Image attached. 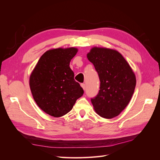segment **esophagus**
I'll return each instance as SVG.
<instances>
[{"instance_id": "1", "label": "esophagus", "mask_w": 160, "mask_h": 160, "mask_svg": "<svg viewBox=\"0 0 160 160\" xmlns=\"http://www.w3.org/2000/svg\"><path fill=\"white\" fill-rule=\"evenodd\" d=\"M81 88L85 90V85L84 83H81Z\"/></svg>"}]
</instances>
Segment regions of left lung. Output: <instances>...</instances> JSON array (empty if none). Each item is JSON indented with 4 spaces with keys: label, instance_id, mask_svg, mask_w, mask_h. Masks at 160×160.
<instances>
[{
    "label": "left lung",
    "instance_id": "1",
    "mask_svg": "<svg viewBox=\"0 0 160 160\" xmlns=\"http://www.w3.org/2000/svg\"><path fill=\"white\" fill-rule=\"evenodd\" d=\"M98 72L100 88L91 98L95 111L101 117H116L127 107L136 85L135 75L120 53L107 48L93 47L87 55Z\"/></svg>",
    "mask_w": 160,
    "mask_h": 160
}]
</instances>
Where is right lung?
<instances>
[{"mask_svg": "<svg viewBox=\"0 0 160 160\" xmlns=\"http://www.w3.org/2000/svg\"><path fill=\"white\" fill-rule=\"evenodd\" d=\"M74 47L47 51L38 60L30 76L34 100L43 111L59 118L72 109L84 91L74 79L71 60L77 52Z\"/></svg>", "mask_w": 160, "mask_h": 160, "instance_id": "right-lung-1", "label": "right lung"}]
</instances>
